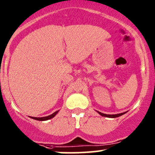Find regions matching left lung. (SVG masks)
<instances>
[{
	"instance_id": "8db88e82",
	"label": "left lung",
	"mask_w": 155,
	"mask_h": 155,
	"mask_svg": "<svg viewBox=\"0 0 155 155\" xmlns=\"http://www.w3.org/2000/svg\"><path fill=\"white\" fill-rule=\"evenodd\" d=\"M98 113H99L101 115H102V116L108 117V118H117V117L120 116V115H122L124 114V113H120V114H116V115H107V114L101 113H100V112H98Z\"/></svg>"
}]
</instances>
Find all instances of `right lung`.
I'll return each instance as SVG.
<instances>
[{
    "instance_id": "add662e5",
    "label": "right lung",
    "mask_w": 155,
    "mask_h": 155,
    "mask_svg": "<svg viewBox=\"0 0 155 155\" xmlns=\"http://www.w3.org/2000/svg\"><path fill=\"white\" fill-rule=\"evenodd\" d=\"M58 113V111L55 112V113H54L53 114H51V115H48V116H46V117H42V118H34V117H31L33 119H35V120H48V119H51L52 118H54V116L56 115V114Z\"/></svg>"
}]
</instances>
